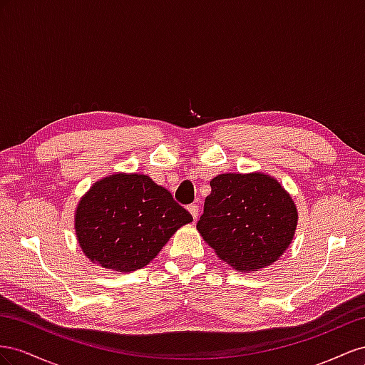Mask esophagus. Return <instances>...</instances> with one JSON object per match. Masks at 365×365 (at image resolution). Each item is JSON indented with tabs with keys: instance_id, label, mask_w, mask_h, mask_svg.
I'll return each instance as SVG.
<instances>
[{
	"instance_id": "34e87169",
	"label": "esophagus",
	"mask_w": 365,
	"mask_h": 365,
	"mask_svg": "<svg viewBox=\"0 0 365 365\" xmlns=\"http://www.w3.org/2000/svg\"><path fill=\"white\" fill-rule=\"evenodd\" d=\"M188 211L191 212L194 220H197V217H199V206H197V205H190L188 206Z\"/></svg>"
}]
</instances>
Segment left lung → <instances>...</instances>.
Returning <instances> with one entry per match:
<instances>
[{
    "label": "left lung",
    "mask_w": 365,
    "mask_h": 365,
    "mask_svg": "<svg viewBox=\"0 0 365 365\" xmlns=\"http://www.w3.org/2000/svg\"><path fill=\"white\" fill-rule=\"evenodd\" d=\"M297 223L292 197L274 177L229 173L211 180L197 231L218 258L240 272H251L284 254Z\"/></svg>",
    "instance_id": "obj_1"
}]
</instances>
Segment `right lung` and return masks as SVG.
<instances>
[{"label": "right lung", "instance_id": "add662e5", "mask_svg": "<svg viewBox=\"0 0 365 365\" xmlns=\"http://www.w3.org/2000/svg\"><path fill=\"white\" fill-rule=\"evenodd\" d=\"M192 215L145 174L96 182L75 212V231L90 262L118 272L147 266Z\"/></svg>", "mask_w": 365, "mask_h": 365}]
</instances>
